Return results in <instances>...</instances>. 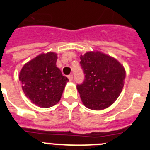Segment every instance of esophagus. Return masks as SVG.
Wrapping results in <instances>:
<instances>
[{"instance_id":"obj_1","label":"esophagus","mask_w":150,"mask_h":150,"mask_svg":"<svg viewBox=\"0 0 150 150\" xmlns=\"http://www.w3.org/2000/svg\"><path fill=\"white\" fill-rule=\"evenodd\" d=\"M68 79H69V80H70V81H72V80H73V75H69Z\"/></svg>"}]
</instances>
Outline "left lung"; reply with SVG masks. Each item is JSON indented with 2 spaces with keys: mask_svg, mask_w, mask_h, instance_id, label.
<instances>
[{
  "mask_svg": "<svg viewBox=\"0 0 150 150\" xmlns=\"http://www.w3.org/2000/svg\"><path fill=\"white\" fill-rule=\"evenodd\" d=\"M85 75L83 84L77 85L81 100L87 108L104 110L119 98L124 86L125 70L115 58L99 51L80 55Z\"/></svg>",
  "mask_w": 150,
  "mask_h": 150,
  "instance_id": "1",
  "label": "left lung"
}]
</instances>
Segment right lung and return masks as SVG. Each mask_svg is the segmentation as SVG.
Listing matches in <instances>:
<instances>
[{"mask_svg": "<svg viewBox=\"0 0 150 150\" xmlns=\"http://www.w3.org/2000/svg\"><path fill=\"white\" fill-rule=\"evenodd\" d=\"M57 59L53 52L42 53L25 64L19 73L24 93L40 107L55 105L69 81L56 67Z\"/></svg>", "mask_w": 150, "mask_h": 150, "instance_id": "right-lung-1", "label": "right lung"}]
</instances>
